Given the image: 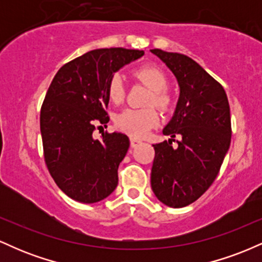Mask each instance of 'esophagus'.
Here are the masks:
<instances>
[{"label":"esophagus","instance_id":"1","mask_svg":"<svg viewBox=\"0 0 262 262\" xmlns=\"http://www.w3.org/2000/svg\"><path fill=\"white\" fill-rule=\"evenodd\" d=\"M139 144H141V140L137 139V138H130V146H132V148H135V146H138Z\"/></svg>","mask_w":262,"mask_h":262}]
</instances>
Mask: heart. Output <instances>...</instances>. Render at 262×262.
<instances>
[{
    "label": "heart",
    "mask_w": 262,
    "mask_h": 262,
    "mask_svg": "<svg viewBox=\"0 0 262 262\" xmlns=\"http://www.w3.org/2000/svg\"><path fill=\"white\" fill-rule=\"evenodd\" d=\"M135 75L139 80L154 91L151 103L161 108H166L170 104V96L165 91L167 87V77L161 69L155 65H143L135 70ZM108 97L113 103H121L124 98V83L121 75H114L108 83ZM160 122L158 112L152 108L146 110H134L127 108L117 116L116 124L118 129L132 137L141 138L156 127Z\"/></svg>",
    "instance_id": "heart-1"
}]
</instances>
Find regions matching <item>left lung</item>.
Here are the masks:
<instances>
[{
	"instance_id": "1",
	"label": "left lung",
	"mask_w": 262,
	"mask_h": 262,
	"mask_svg": "<svg viewBox=\"0 0 262 262\" xmlns=\"http://www.w3.org/2000/svg\"><path fill=\"white\" fill-rule=\"evenodd\" d=\"M175 75L180 87L172 118L164 128L169 141L154 144L151 188L165 206L181 208L198 200L217 177L230 146V108L218 81L179 53L150 50ZM179 135V145L172 148Z\"/></svg>"
}]
</instances>
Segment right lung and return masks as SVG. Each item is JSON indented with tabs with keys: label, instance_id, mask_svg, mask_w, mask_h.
I'll return each mask as SVG.
<instances>
[{
	"label": "right lung",
	"instance_id": "1",
	"mask_svg": "<svg viewBox=\"0 0 262 262\" xmlns=\"http://www.w3.org/2000/svg\"><path fill=\"white\" fill-rule=\"evenodd\" d=\"M143 50L96 49L65 64L56 73L40 111V133L48 170L59 188L81 203H96L118 185V166L129 138L114 132L93 138L97 124H107L108 83Z\"/></svg>",
	"mask_w": 262,
	"mask_h": 262
}]
</instances>
